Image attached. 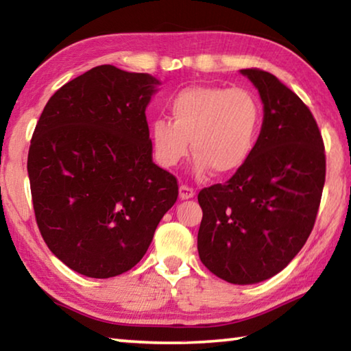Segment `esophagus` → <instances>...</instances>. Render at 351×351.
<instances>
[{
	"instance_id": "1",
	"label": "esophagus",
	"mask_w": 351,
	"mask_h": 351,
	"mask_svg": "<svg viewBox=\"0 0 351 351\" xmlns=\"http://www.w3.org/2000/svg\"><path fill=\"white\" fill-rule=\"evenodd\" d=\"M180 197L181 199H190L195 197V190L192 187L186 186V184H182V186L180 187Z\"/></svg>"
}]
</instances>
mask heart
<instances>
[{"label": "heart", "mask_w": 351, "mask_h": 351, "mask_svg": "<svg viewBox=\"0 0 351 351\" xmlns=\"http://www.w3.org/2000/svg\"><path fill=\"white\" fill-rule=\"evenodd\" d=\"M169 119H154L152 144L158 161L175 167L189 154L195 169L229 175L245 164L257 142L261 104L245 88L190 86L169 102Z\"/></svg>", "instance_id": "b5f03b06"}]
</instances>
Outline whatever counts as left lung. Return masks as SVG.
<instances>
[{"label": "left lung", "instance_id": "8db88e82", "mask_svg": "<svg viewBox=\"0 0 351 351\" xmlns=\"http://www.w3.org/2000/svg\"><path fill=\"white\" fill-rule=\"evenodd\" d=\"M241 74L260 93L263 125L234 176L198 193V254L212 274L251 285L280 272L310 237L325 184V147L295 93L266 71Z\"/></svg>", "mask_w": 351, "mask_h": 351}]
</instances>
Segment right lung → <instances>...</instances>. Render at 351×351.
<instances>
[{
  "label": "right lung",
  "instance_id": "add662e5",
  "mask_svg": "<svg viewBox=\"0 0 351 351\" xmlns=\"http://www.w3.org/2000/svg\"><path fill=\"white\" fill-rule=\"evenodd\" d=\"M159 82L111 64L63 85L45 106L27 154L35 219L71 269L110 278L139 263L178 198L152 161L145 108Z\"/></svg>",
  "mask_w": 351,
  "mask_h": 351
}]
</instances>
